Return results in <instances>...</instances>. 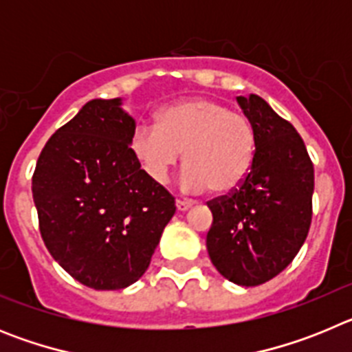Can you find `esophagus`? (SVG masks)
Returning <instances> with one entry per match:
<instances>
[{"instance_id": "obj_1", "label": "esophagus", "mask_w": 352, "mask_h": 352, "mask_svg": "<svg viewBox=\"0 0 352 352\" xmlns=\"http://www.w3.org/2000/svg\"><path fill=\"white\" fill-rule=\"evenodd\" d=\"M176 208H178L179 211L190 210V208H192V201H182V199H178V201H176Z\"/></svg>"}]
</instances>
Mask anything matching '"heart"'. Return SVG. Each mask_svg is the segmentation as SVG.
<instances>
[{"mask_svg":"<svg viewBox=\"0 0 352 352\" xmlns=\"http://www.w3.org/2000/svg\"><path fill=\"white\" fill-rule=\"evenodd\" d=\"M183 151L186 190L232 194L254 166L256 125L223 102L195 96L167 105L157 114V126L141 125L130 135V151L157 183L169 178Z\"/></svg>","mask_w":352,"mask_h":352,"instance_id":"1","label":"heart"}]
</instances>
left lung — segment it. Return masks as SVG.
Wrapping results in <instances>:
<instances>
[{"label":"left lung","instance_id":"1","mask_svg":"<svg viewBox=\"0 0 352 352\" xmlns=\"http://www.w3.org/2000/svg\"><path fill=\"white\" fill-rule=\"evenodd\" d=\"M238 104L256 125V158L238 190L208 203L206 247L220 275L254 287L284 272L307 239L314 164L296 129L268 102L250 95Z\"/></svg>","mask_w":352,"mask_h":352}]
</instances>
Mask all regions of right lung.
<instances>
[{
  "mask_svg": "<svg viewBox=\"0 0 352 352\" xmlns=\"http://www.w3.org/2000/svg\"><path fill=\"white\" fill-rule=\"evenodd\" d=\"M121 98H95L43 146L33 173L40 234L80 284L116 291L148 270L176 206L130 151Z\"/></svg>",
  "mask_w": 352,
  "mask_h": 352,
  "instance_id": "obj_1",
  "label": "right lung"
}]
</instances>
